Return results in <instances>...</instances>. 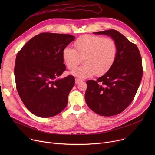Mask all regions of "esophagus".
Segmentation results:
<instances>
[{"instance_id": "obj_1", "label": "esophagus", "mask_w": 155, "mask_h": 155, "mask_svg": "<svg viewBox=\"0 0 155 155\" xmlns=\"http://www.w3.org/2000/svg\"><path fill=\"white\" fill-rule=\"evenodd\" d=\"M81 80H80V79H78V78H76L75 79V83L77 84H79L80 82H81Z\"/></svg>"}]
</instances>
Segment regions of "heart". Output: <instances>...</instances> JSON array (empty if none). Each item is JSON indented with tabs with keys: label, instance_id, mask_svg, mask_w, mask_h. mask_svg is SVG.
Here are the masks:
<instances>
[{
	"label": "heart",
	"instance_id": "1",
	"mask_svg": "<svg viewBox=\"0 0 155 155\" xmlns=\"http://www.w3.org/2000/svg\"><path fill=\"white\" fill-rule=\"evenodd\" d=\"M75 48L66 46L63 49L62 58L67 68L74 70L84 58V64L72 72L80 79L102 76L113 67L117 55V45L110 38L85 35L74 43Z\"/></svg>",
	"mask_w": 155,
	"mask_h": 155
}]
</instances>
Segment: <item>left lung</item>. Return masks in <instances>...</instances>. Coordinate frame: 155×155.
Wrapping results in <instances>:
<instances>
[{
	"mask_svg": "<svg viewBox=\"0 0 155 155\" xmlns=\"http://www.w3.org/2000/svg\"><path fill=\"white\" fill-rule=\"evenodd\" d=\"M94 33L108 35L114 39L117 55L107 73L96 81H87L85 101L97 114L115 116L124 110L136 95L143 73L141 56L137 46L116 30Z\"/></svg>",
	"mask_w": 155,
	"mask_h": 155,
	"instance_id": "8db88e82",
	"label": "left lung"
}]
</instances>
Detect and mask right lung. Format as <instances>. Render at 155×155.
Listing matches in <instances>:
<instances>
[{
  "mask_svg": "<svg viewBox=\"0 0 155 155\" xmlns=\"http://www.w3.org/2000/svg\"><path fill=\"white\" fill-rule=\"evenodd\" d=\"M74 39L68 34L43 32L31 38L18 53L14 67L16 88L33 114L50 117L66 107L75 80L72 75L58 78L66 70L63 49Z\"/></svg>",
  "mask_w": 155,
  "mask_h": 155,
  "instance_id": "obj_1",
  "label": "right lung"
}]
</instances>
